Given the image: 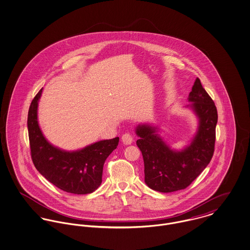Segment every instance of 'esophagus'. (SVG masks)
<instances>
[{
	"label": "esophagus",
	"instance_id": "obj_1",
	"mask_svg": "<svg viewBox=\"0 0 250 250\" xmlns=\"http://www.w3.org/2000/svg\"><path fill=\"white\" fill-rule=\"evenodd\" d=\"M121 139H122V142H123L125 145H130V144H132V142H133V135L129 133H124V134L122 135Z\"/></svg>",
	"mask_w": 250,
	"mask_h": 250
}]
</instances>
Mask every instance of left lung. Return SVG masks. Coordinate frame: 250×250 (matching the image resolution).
Segmentation results:
<instances>
[{
    "label": "left lung",
    "mask_w": 250,
    "mask_h": 250,
    "mask_svg": "<svg viewBox=\"0 0 250 250\" xmlns=\"http://www.w3.org/2000/svg\"><path fill=\"white\" fill-rule=\"evenodd\" d=\"M188 105L199 118L198 131L190 145L182 150H171L157 134V128L138 125L140 137L136 145L144 160L145 183L151 189L172 192L184 189L194 181L213 156L218 114L212 99L197 78L188 95Z\"/></svg>",
    "instance_id": "8db88e82"
}]
</instances>
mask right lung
Listing matches in <instances>:
<instances>
[{
	"mask_svg": "<svg viewBox=\"0 0 250 250\" xmlns=\"http://www.w3.org/2000/svg\"><path fill=\"white\" fill-rule=\"evenodd\" d=\"M42 89L34 98L28 111L27 128L34 166L50 183L69 193L87 194L102 182L103 165L117 149L119 137L101 140L83 149L66 151L54 147L38 123V104Z\"/></svg>",
	"mask_w": 250,
	"mask_h": 250,
	"instance_id": "1",
	"label": "right lung"
}]
</instances>
